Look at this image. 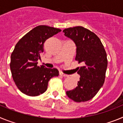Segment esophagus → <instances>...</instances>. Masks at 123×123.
I'll list each match as a JSON object with an SVG mask.
<instances>
[{
    "instance_id": "34e87169",
    "label": "esophagus",
    "mask_w": 123,
    "mask_h": 123,
    "mask_svg": "<svg viewBox=\"0 0 123 123\" xmlns=\"http://www.w3.org/2000/svg\"><path fill=\"white\" fill-rule=\"evenodd\" d=\"M60 75H61V76H64V77H68V74H66L63 73L62 72H60Z\"/></svg>"
}]
</instances>
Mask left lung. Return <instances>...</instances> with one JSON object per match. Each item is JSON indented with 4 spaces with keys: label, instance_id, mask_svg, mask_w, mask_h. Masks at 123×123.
<instances>
[{
    "label": "left lung",
    "instance_id": "8db88e82",
    "mask_svg": "<svg viewBox=\"0 0 123 123\" xmlns=\"http://www.w3.org/2000/svg\"><path fill=\"white\" fill-rule=\"evenodd\" d=\"M76 45L75 60L83 66L77 68L80 75L78 86L67 91L69 98L74 102H86L92 99L104 85L108 60L100 39L94 32L82 26H75L63 31Z\"/></svg>",
    "mask_w": 123,
    "mask_h": 123
}]
</instances>
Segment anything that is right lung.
<instances>
[{"mask_svg":"<svg viewBox=\"0 0 123 123\" xmlns=\"http://www.w3.org/2000/svg\"><path fill=\"white\" fill-rule=\"evenodd\" d=\"M62 31L58 28L40 25L26 34L16 44L11 55L10 67L18 89L29 96H37L45 92L50 79L58 76L56 68L37 66V60L44 51L47 39Z\"/></svg>","mask_w":123,"mask_h":123,"instance_id":"right-lung-1","label":"right lung"}]
</instances>
